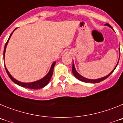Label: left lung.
I'll return each mask as SVG.
<instances>
[{"label": "left lung", "mask_w": 123, "mask_h": 123, "mask_svg": "<svg viewBox=\"0 0 123 123\" xmlns=\"http://www.w3.org/2000/svg\"><path fill=\"white\" fill-rule=\"evenodd\" d=\"M105 25H106V26H109L110 28H111L112 29H113L112 27L111 26L109 25V24L106 23V24H105ZM119 56H120V55H119ZM118 62H119V60H118V63H117V65H116V67H115V68H114L113 70V71H111V72L110 73L108 74L107 75V76H106L104 77V78H100V79H87V78H84V77L82 76L81 75L79 74L76 71V69H75L74 65V63L73 62L72 72H73V73L74 76L76 77V78L77 79H79V81H82V82H90V83H98V82H101V81H104V80H105V79H106V78H108V76H110V75L113 72L114 70H115V68H117V65H118Z\"/></svg>", "instance_id": "1"}]
</instances>
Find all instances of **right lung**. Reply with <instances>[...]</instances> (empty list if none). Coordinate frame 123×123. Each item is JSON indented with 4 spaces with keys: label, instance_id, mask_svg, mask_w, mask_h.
<instances>
[{
    "label": "right lung",
    "instance_id": "add662e5",
    "mask_svg": "<svg viewBox=\"0 0 123 123\" xmlns=\"http://www.w3.org/2000/svg\"><path fill=\"white\" fill-rule=\"evenodd\" d=\"M16 29H17V28H15V29L13 30V31L12 32V34H11L9 38H8V41H7V42H6V44H5V47H4V57H5V50H6V45H7V44H8V41H9L11 36L12 35L13 32L15 31V30ZM55 63L56 62H54L53 63H52V66H51L49 72L47 73V74L45 77H44V78H42V79H40V80H38V81H35V82H29V83L21 82H20V81H17V79H15V78H13L12 76H11V74H10V73L8 72V71L7 70V69H6V67H5V69H6V73H7V74L8 75V76H9V78H10L11 80H12L13 82H15V84H17V85L19 86L23 87L28 88V89H41V88H43L44 87H45V86L47 85L49 82L51 78H52V74H53L54 68V66H55Z\"/></svg>",
    "mask_w": 123,
    "mask_h": 123
}]
</instances>
